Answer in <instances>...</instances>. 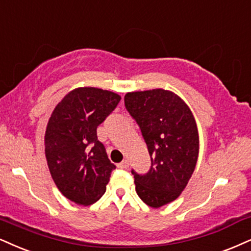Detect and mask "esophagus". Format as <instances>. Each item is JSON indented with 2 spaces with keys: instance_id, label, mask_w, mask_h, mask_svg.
I'll list each match as a JSON object with an SVG mask.
<instances>
[{
  "instance_id": "1",
  "label": "esophagus",
  "mask_w": 251,
  "mask_h": 251,
  "mask_svg": "<svg viewBox=\"0 0 251 251\" xmlns=\"http://www.w3.org/2000/svg\"><path fill=\"white\" fill-rule=\"evenodd\" d=\"M128 166H129V162L126 159L122 160L120 164H117V168H120V169H126Z\"/></svg>"
}]
</instances>
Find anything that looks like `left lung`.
Wrapping results in <instances>:
<instances>
[{"mask_svg": "<svg viewBox=\"0 0 251 251\" xmlns=\"http://www.w3.org/2000/svg\"><path fill=\"white\" fill-rule=\"evenodd\" d=\"M125 104L143 135L151 158L147 175L134 170L136 192L152 208L175 201L185 190L199 156V134L190 107L171 91L130 92Z\"/></svg>", "mask_w": 251, "mask_h": 251, "instance_id": "left-lung-1", "label": "left lung"}]
</instances>
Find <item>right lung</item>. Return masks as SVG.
<instances>
[{"label": "right lung", "instance_id": "obj_1", "mask_svg": "<svg viewBox=\"0 0 251 251\" xmlns=\"http://www.w3.org/2000/svg\"><path fill=\"white\" fill-rule=\"evenodd\" d=\"M121 97L95 87H79L63 98L46 126L45 157L54 184L67 199L88 206L106 192L116 168L108 159L97 128Z\"/></svg>", "mask_w": 251, "mask_h": 251}]
</instances>
